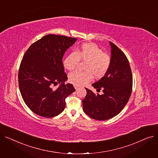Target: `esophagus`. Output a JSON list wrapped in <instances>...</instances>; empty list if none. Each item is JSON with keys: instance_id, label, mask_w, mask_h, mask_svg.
Instances as JSON below:
<instances>
[{"instance_id": "34e87169", "label": "esophagus", "mask_w": 158, "mask_h": 158, "mask_svg": "<svg viewBox=\"0 0 158 158\" xmlns=\"http://www.w3.org/2000/svg\"><path fill=\"white\" fill-rule=\"evenodd\" d=\"M73 86H74V88H75V89H76V90L79 88V86H77V85H73Z\"/></svg>"}]
</instances>
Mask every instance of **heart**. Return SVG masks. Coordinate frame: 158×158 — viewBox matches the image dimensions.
<instances>
[{"instance_id":"b5f03b06","label":"heart","mask_w":158,"mask_h":158,"mask_svg":"<svg viewBox=\"0 0 158 158\" xmlns=\"http://www.w3.org/2000/svg\"><path fill=\"white\" fill-rule=\"evenodd\" d=\"M86 62L85 72L75 71L69 74V81L72 84L82 86L92 79H101L108 72L111 57L94 44H83L76 51L68 54L63 61L64 68L72 71L77 68L79 62Z\"/></svg>"}]
</instances>
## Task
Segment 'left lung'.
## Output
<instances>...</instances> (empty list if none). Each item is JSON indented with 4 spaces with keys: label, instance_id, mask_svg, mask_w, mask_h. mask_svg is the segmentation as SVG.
<instances>
[{
    "label": "left lung",
    "instance_id": "obj_1",
    "mask_svg": "<svg viewBox=\"0 0 158 158\" xmlns=\"http://www.w3.org/2000/svg\"><path fill=\"white\" fill-rule=\"evenodd\" d=\"M111 47V63L105 76L92 86L102 89L99 95L86 89L82 100V107L89 117L97 120H105L117 115L128 102L132 92V76L127 57L113 43Z\"/></svg>",
    "mask_w": 158,
    "mask_h": 158
}]
</instances>
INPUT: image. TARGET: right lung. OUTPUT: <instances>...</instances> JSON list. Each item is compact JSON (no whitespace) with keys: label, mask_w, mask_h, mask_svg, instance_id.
Masks as SVG:
<instances>
[{"label":"right lung","mask_w":158,"mask_h":158,"mask_svg":"<svg viewBox=\"0 0 158 158\" xmlns=\"http://www.w3.org/2000/svg\"><path fill=\"white\" fill-rule=\"evenodd\" d=\"M77 38L47 35L33 43L25 52L19 70V85L23 100L35 114L51 118L65 107V98L75 90L64 72L63 57ZM61 83L56 90L53 85Z\"/></svg>","instance_id":"1"}]
</instances>
